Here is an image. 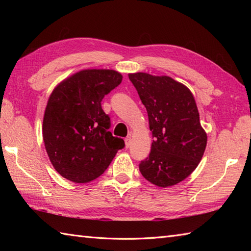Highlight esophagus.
<instances>
[{
	"instance_id": "esophagus-1",
	"label": "esophagus",
	"mask_w": 251,
	"mask_h": 251,
	"mask_svg": "<svg viewBox=\"0 0 251 251\" xmlns=\"http://www.w3.org/2000/svg\"><path fill=\"white\" fill-rule=\"evenodd\" d=\"M125 145H126V148H129L131 146V138L130 137H127L125 139Z\"/></svg>"
}]
</instances>
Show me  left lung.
Wrapping results in <instances>:
<instances>
[{
    "instance_id": "obj_1",
    "label": "left lung",
    "mask_w": 251,
    "mask_h": 251,
    "mask_svg": "<svg viewBox=\"0 0 251 251\" xmlns=\"http://www.w3.org/2000/svg\"><path fill=\"white\" fill-rule=\"evenodd\" d=\"M128 77L146 106L154 138L149 157L139 164L140 173L161 188L177 184L194 172L207 145L193 95L166 75L138 72Z\"/></svg>"
}]
</instances>
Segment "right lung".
I'll return each instance as SVG.
<instances>
[{"mask_svg":"<svg viewBox=\"0 0 251 251\" xmlns=\"http://www.w3.org/2000/svg\"><path fill=\"white\" fill-rule=\"evenodd\" d=\"M122 74L87 69L57 85L43 119V140L57 173L75 183H86L104 173L124 140L109 131L110 117L101 101L119 86Z\"/></svg>","mask_w":251,"mask_h":251,"instance_id":"right-lung-1","label":"right lung"}]
</instances>
